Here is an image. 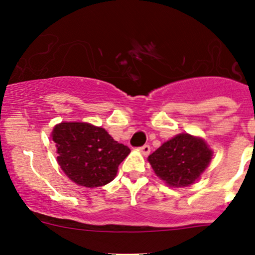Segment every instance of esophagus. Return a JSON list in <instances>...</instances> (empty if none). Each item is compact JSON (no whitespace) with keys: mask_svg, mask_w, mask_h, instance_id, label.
<instances>
[{"mask_svg":"<svg viewBox=\"0 0 255 255\" xmlns=\"http://www.w3.org/2000/svg\"><path fill=\"white\" fill-rule=\"evenodd\" d=\"M139 150L142 151L144 155H148L149 153H150V145H148V144H144L139 148Z\"/></svg>","mask_w":255,"mask_h":255,"instance_id":"34e87169","label":"esophagus"}]
</instances>
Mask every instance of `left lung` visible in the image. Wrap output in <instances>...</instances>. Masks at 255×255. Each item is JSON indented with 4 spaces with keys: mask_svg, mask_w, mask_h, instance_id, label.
<instances>
[{
    "mask_svg": "<svg viewBox=\"0 0 255 255\" xmlns=\"http://www.w3.org/2000/svg\"><path fill=\"white\" fill-rule=\"evenodd\" d=\"M212 158V150L201 138L177 134L148 156L156 176L173 187L194 184Z\"/></svg>",
    "mask_w": 255,
    "mask_h": 255,
    "instance_id": "obj_1",
    "label": "left lung"
}]
</instances>
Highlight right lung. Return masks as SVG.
<instances>
[{
  "instance_id": "add662e5",
  "label": "right lung",
  "mask_w": 255,
  "mask_h": 255,
  "mask_svg": "<svg viewBox=\"0 0 255 255\" xmlns=\"http://www.w3.org/2000/svg\"><path fill=\"white\" fill-rule=\"evenodd\" d=\"M58 163L70 180L85 187H99L115 179L118 165L130 153L101 127L84 122H63L53 129Z\"/></svg>"
}]
</instances>
